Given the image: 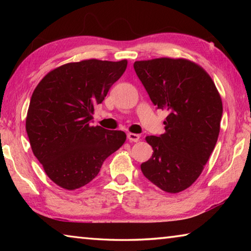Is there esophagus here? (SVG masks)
<instances>
[{
    "label": "esophagus",
    "instance_id": "1",
    "mask_svg": "<svg viewBox=\"0 0 251 251\" xmlns=\"http://www.w3.org/2000/svg\"><path fill=\"white\" fill-rule=\"evenodd\" d=\"M127 138L129 139V142H134V143H136V142H138L139 141V135H137V134H134V133H128L127 134Z\"/></svg>",
    "mask_w": 251,
    "mask_h": 251
}]
</instances>
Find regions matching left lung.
Wrapping results in <instances>:
<instances>
[{
  "label": "left lung",
  "mask_w": 251,
  "mask_h": 251,
  "mask_svg": "<svg viewBox=\"0 0 251 251\" xmlns=\"http://www.w3.org/2000/svg\"><path fill=\"white\" fill-rule=\"evenodd\" d=\"M134 69L152 103L169 113L165 133L145 138L154 152L141 169L164 192L180 193L201 176L217 143L222 97L209 74L189 59L137 61Z\"/></svg>",
  "instance_id": "1"
}]
</instances>
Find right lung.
Masks as SVG:
<instances>
[{
	"label": "right lung",
	"instance_id": "obj_1",
	"mask_svg": "<svg viewBox=\"0 0 251 251\" xmlns=\"http://www.w3.org/2000/svg\"><path fill=\"white\" fill-rule=\"evenodd\" d=\"M126 67L127 59L67 63L49 72L34 90L25 122L29 144L46 175L62 188L87 185L125 143L124 131L91 126V121Z\"/></svg>",
	"mask_w": 251,
	"mask_h": 251
}]
</instances>
